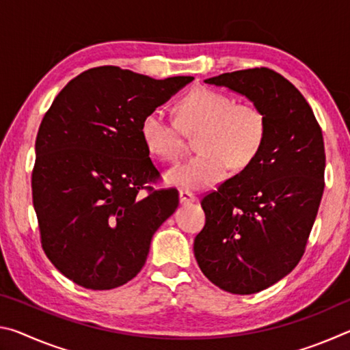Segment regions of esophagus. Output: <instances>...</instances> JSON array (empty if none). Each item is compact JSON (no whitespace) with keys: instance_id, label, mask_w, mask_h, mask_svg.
<instances>
[{"instance_id":"34e87169","label":"esophagus","mask_w":350,"mask_h":350,"mask_svg":"<svg viewBox=\"0 0 350 350\" xmlns=\"http://www.w3.org/2000/svg\"><path fill=\"white\" fill-rule=\"evenodd\" d=\"M179 198H180V204H183V205L193 204L194 200H196V196H194L191 191H188V189H180Z\"/></svg>"}]
</instances>
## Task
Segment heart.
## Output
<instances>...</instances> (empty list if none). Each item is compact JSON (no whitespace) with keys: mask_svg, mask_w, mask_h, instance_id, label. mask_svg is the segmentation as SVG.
I'll list each match as a JSON object with an SVG mask.
<instances>
[{"mask_svg":"<svg viewBox=\"0 0 350 350\" xmlns=\"http://www.w3.org/2000/svg\"><path fill=\"white\" fill-rule=\"evenodd\" d=\"M177 122L162 109L142 118V140L154 157L177 163L185 154L183 133L198 134V156L170 170L167 180L188 189L211 187L227 176L230 167L244 170L254 162L267 137V120L252 103H238L211 88H194L176 105Z\"/></svg>","mask_w":350,"mask_h":350,"instance_id":"b5f03b06","label":"heart"}]
</instances>
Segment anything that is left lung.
Instances as JSON below:
<instances>
[{"label": "left lung", "mask_w": 350, "mask_h": 350, "mask_svg": "<svg viewBox=\"0 0 350 350\" xmlns=\"http://www.w3.org/2000/svg\"><path fill=\"white\" fill-rule=\"evenodd\" d=\"M205 83L253 102L267 120V137L252 165L204 196L205 225L194 238V256L219 288L258 293L303 258L324 191L323 133L303 94L269 68Z\"/></svg>", "instance_id": "obj_1"}]
</instances>
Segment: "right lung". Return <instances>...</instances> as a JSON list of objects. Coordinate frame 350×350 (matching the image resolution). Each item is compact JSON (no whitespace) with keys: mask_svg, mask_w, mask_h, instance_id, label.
<instances>
[{"mask_svg":"<svg viewBox=\"0 0 350 350\" xmlns=\"http://www.w3.org/2000/svg\"><path fill=\"white\" fill-rule=\"evenodd\" d=\"M191 80L94 68L70 80L41 120L32 171L41 247L79 286L111 290L131 281L179 205L176 188L148 187L161 173L140 123Z\"/></svg>","mask_w":350,"mask_h":350,"instance_id":"obj_1","label":"right lung"}]
</instances>
